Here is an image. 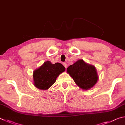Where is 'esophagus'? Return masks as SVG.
<instances>
[{
    "label": "esophagus",
    "mask_w": 125,
    "mask_h": 125,
    "mask_svg": "<svg viewBox=\"0 0 125 125\" xmlns=\"http://www.w3.org/2000/svg\"><path fill=\"white\" fill-rule=\"evenodd\" d=\"M63 65H64V66H65V68H67V64H66V62H64V63H63Z\"/></svg>",
    "instance_id": "1"
}]
</instances>
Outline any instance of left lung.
Masks as SVG:
<instances>
[{
	"label": "left lung",
	"instance_id": "1",
	"mask_svg": "<svg viewBox=\"0 0 125 125\" xmlns=\"http://www.w3.org/2000/svg\"><path fill=\"white\" fill-rule=\"evenodd\" d=\"M67 73L76 84L83 90L92 88L99 78L95 66L87 64L82 59L67 67Z\"/></svg>",
	"mask_w": 125,
	"mask_h": 125
}]
</instances>
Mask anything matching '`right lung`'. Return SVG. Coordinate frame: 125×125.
Masks as SVG:
<instances>
[{
	"instance_id": "obj_1",
	"label": "right lung",
	"mask_w": 125,
	"mask_h": 125,
	"mask_svg": "<svg viewBox=\"0 0 125 125\" xmlns=\"http://www.w3.org/2000/svg\"><path fill=\"white\" fill-rule=\"evenodd\" d=\"M65 70V67L60 63L52 64L49 61H45L33 71L34 86L38 89L47 90L55 82L56 78Z\"/></svg>"
}]
</instances>
